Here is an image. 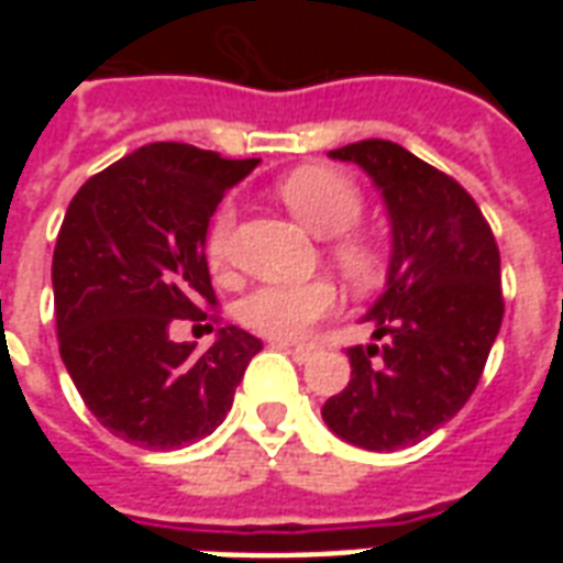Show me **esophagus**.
Segmentation results:
<instances>
[{
  "label": "esophagus",
  "instance_id": "1",
  "mask_svg": "<svg viewBox=\"0 0 563 563\" xmlns=\"http://www.w3.org/2000/svg\"><path fill=\"white\" fill-rule=\"evenodd\" d=\"M274 346H280V350H286V353L292 355L298 365H305V362H310L313 355H317V346L313 343H286V341H274Z\"/></svg>",
  "mask_w": 563,
  "mask_h": 563
}]
</instances>
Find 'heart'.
<instances>
[{"label": "heart", "mask_w": 563, "mask_h": 563, "mask_svg": "<svg viewBox=\"0 0 563 563\" xmlns=\"http://www.w3.org/2000/svg\"><path fill=\"white\" fill-rule=\"evenodd\" d=\"M277 192L286 201V208L292 210L298 220L319 238H334L353 229L362 217V196L350 177L331 168H298L289 177H283ZM229 232H232V208H222L213 217V225L208 232V262L213 268H220L225 250H229ZM334 258L343 268V274L355 283L374 280L377 274V253L374 246L358 241V238H341L334 244ZM338 307V292L325 280L310 283H268L258 286L246 295L238 313L265 338L274 341H295L301 338L317 319H325Z\"/></svg>", "instance_id": "heart-1"}]
</instances>
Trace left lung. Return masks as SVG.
<instances>
[{
  "label": "left lung",
  "mask_w": 563,
  "mask_h": 563,
  "mask_svg": "<svg viewBox=\"0 0 563 563\" xmlns=\"http://www.w3.org/2000/svg\"><path fill=\"white\" fill-rule=\"evenodd\" d=\"M329 156L374 180L391 256L365 313L379 343L350 350V383L322 419L353 446L395 452L443 428L483 377L504 319L500 253L476 201L401 144L367 139Z\"/></svg>",
  "instance_id": "8db88e82"
}]
</instances>
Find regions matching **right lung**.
Segmentation results:
<instances>
[{"label":"right lung","mask_w":563,"mask_h":563,"mask_svg":"<svg viewBox=\"0 0 563 563\" xmlns=\"http://www.w3.org/2000/svg\"><path fill=\"white\" fill-rule=\"evenodd\" d=\"M256 165L156 141L90 177L68 205L54 250L59 355L90 413L126 443L184 449L213 434L262 350L238 325L217 329L201 355L168 334L174 319H208L201 305H217L210 217Z\"/></svg>","instance_id":"1"}]
</instances>
